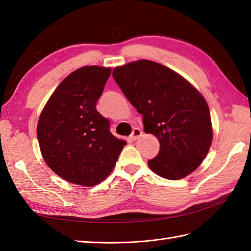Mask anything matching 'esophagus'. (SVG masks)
<instances>
[{"mask_svg":"<svg viewBox=\"0 0 251 251\" xmlns=\"http://www.w3.org/2000/svg\"><path fill=\"white\" fill-rule=\"evenodd\" d=\"M141 135H142L141 129L138 128V127H136V128L132 129V132H131V135H130L129 138H130L132 141H135L137 139H139V138L141 137Z\"/></svg>","mask_w":251,"mask_h":251,"instance_id":"1","label":"esophagus"}]
</instances>
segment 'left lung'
<instances>
[{
	"instance_id": "8db88e82",
	"label": "left lung",
	"mask_w": 251,
	"mask_h": 251,
	"mask_svg": "<svg viewBox=\"0 0 251 251\" xmlns=\"http://www.w3.org/2000/svg\"><path fill=\"white\" fill-rule=\"evenodd\" d=\"M114 81L143 115L145 131L161 148L148 161L154 173L179 180L193 173L212 141L210 112L204 97L178 73L150 60L116 67Z\"/></svg>"
}]
</instances>
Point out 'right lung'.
Segmentation results:
<instances>
[{
  "label": "right lung",
  "mask_w": 251,
  "mask_h": 251,
  "mask_svg": "<svg viewBox=\"0 0 251 251\" xmlns=\"http://www.w3.org/2000/svg\"><path fill=\"white\" fill-rule=\"evenodd\" d=\"M110 68H79L50 96L37 124L41 153L49 167L69 182L92 186L113 170L126 142L111 134L96 109Z\"/></svg>",
  "instance_id": "1"
}]
</instances>
